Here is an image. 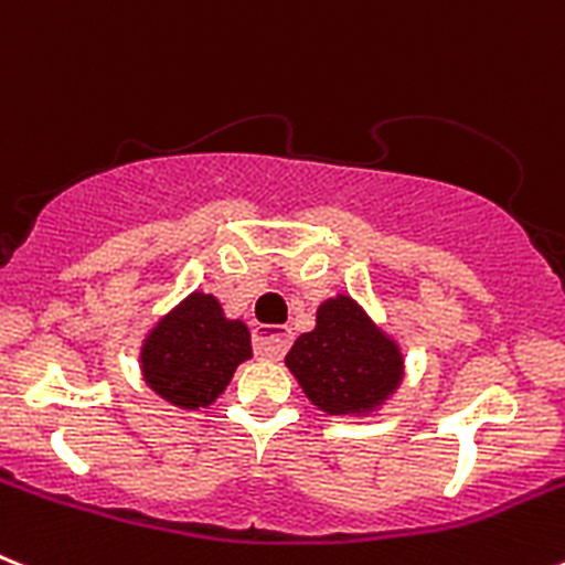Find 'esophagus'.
<instances>
[{
  "instance_id": "1",
  "label": "esophagus",
  "mask_w": 565,
  "mask_h": 565,
  "mask_svg": "<svg viewBox=\"0 0 565 565\" xmlns=\"http://www.w3.org/2000/svg\"><path fill=\"white\" fill-rule=\"evenodd\" d=\"M291 328L286 326H259L257 331H254V351H257V356L263 359H282L286 356V351L291 348Z\"/></svg>"
}]
</instances>
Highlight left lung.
Returning a JSON list of instances; mask_svg holds the SVG:
<instances>
[{"label":"left lung","mask_w":565,"mask_h":565,"mask_svg":"<svg viewBox=\"0 0 565 565\" xmlns=\"http://www.w3.org/2000/svg\"><path fill=\"white\" fill-rule=\"evenodd\" d=\"M288 371L331 416L371 413L402 382V353L351 297L322 302L317 328L294 342Z\"/></svg>","instance_id":"obj_1"}]
</instances>
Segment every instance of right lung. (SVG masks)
Here are the masks:
<instances>
[{
	"label": "right lung",
	"mask_w": 565,
	"mask_h": 565,
	"mask_svg": "<svg viewBox=\"0 0 565 565\" xmlns=\"http://www.w3.org/2000/svg\"><path fill=\"white\" fill-rule=\"evenodd\" d=\"M248 356V328L239 319L223 317L221 302L212 294L183 299L154 326L141 351L149 387L183 411L209 407Z\"/></svg>",
	"instance_id": "right-lung-1"
}]
</instances>
